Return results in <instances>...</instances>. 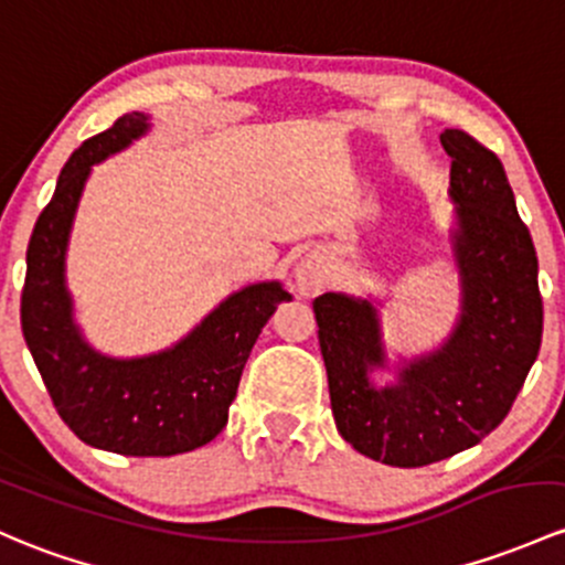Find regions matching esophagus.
I'll use <instances>...</instances> for the list:
<instances>
[{
  "label": "esophagus",
  "mask_w": 565,
  "mask_h": 565,
  "mask_svg": "<svg viewBox=\"0 0 565 565\" xmlns=\"http://www.w3.org/2000/svg\"><path fill=\"white\" fill-rule=\"evenodd\" d=\"M298 289L300 295H317L322 292L324 284L330 281V270H328V263H324L322 257H317V254H311V257H306L302 263L298 265Z\"/></svg>",
  "instance_id": "esophagus-1"
}]
</instances>
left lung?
Returning <instances> with one entry per match:
<instances>
[{
    "label": "left lung",
    "mask_w": 565,
    "mask_h": 565,
    "mask_svg": "<svg viewBox=\"0 0 565 565\" xmlns=\"http://www.w3.org/2000/svg\"><path fill=\"white\" fill-rule=\"evenodd\" d=\"M441 146L452 157L462 281V317L447 347L408 362L395 387H373L367 371L384 365V352L371 302L335 292L313 300L338 433L397 468L447 460L490 436L542 347L536 248L501 159L462 129H447Z\"/></svg>",
    "instance_id": "8db88e82"
}]
</instances>
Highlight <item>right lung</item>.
I'll return each instance as SVG.
<instances>
[{"mask_svg":"<svg viewBox=\"0 0 565 565\" xmlns=\"http://www.w3.org/2000/svg\"><path fill=\"white\" fill-rule=\"evenodd\" d=\"M142 113H124L70 157L26 248L21 330L64 425L88 447L170 457L203 447L227 425L243 365L278 302L276 281L227 298L175 349L110 360L81 341L64 289V252L83 183L94 162L146 132Z\"/></svg>","mask_w":565,"mask_h":565,"instance_id":"add662e5","label":"right lung"}]
</instances>
